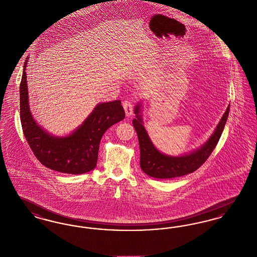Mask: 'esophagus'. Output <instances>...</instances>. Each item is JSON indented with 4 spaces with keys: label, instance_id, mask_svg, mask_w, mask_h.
Masks as SVG:
<instances>
[{
    "label": "esophagus",
    "instance_id": "34e87169",
    "mask_svg": "<svg viewBox=\"0 0 257 257\" xmlns=\"http://www.w3.org/2000/svg\"><path fill=\"white\" fill-rule=\"evenodd\" d=\"M123 108L125 110V113L127 116H131L133 114V110H134V105L133 102L131 100H126L123 102Z\"/></svg>",
    "mask_w": 257,
    "mask_h": 257
}]
</instances>
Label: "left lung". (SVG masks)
<instances>
[{
    "label": "left lung",
    "instance_id": "8db88e82",
    "mask_svg": "<svg viewBox=\"0 0 257 257\" xmlns=\"http://www.w3.org/2000/svg\"><path fill=\"white\" fill-rule=\"evenodd\" d=\"M142 107V102H138L134 109L136 118L132 121L139 139L141 151L140 165L141 169L147 175L160 179L180 177L196 171L208 159L217 146L230 110V106L228 105L220 122L204 145L189 153L179 156H171L162 153L150 140L144 126Z\"/></svg>",
    "mask_w": 257,
    "mask_h": 257
}]
</instances>
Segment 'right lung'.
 I'll return each instance as SVG.
<instances>
[{"mask_svg":"<svg viewBox=\"0 0 257 257\" xmlns=\"http://www.w3.org/2000/svg\"><path fill=\"white\" fill-rule=\"evenodd\" d=\"M20 84V118L25 138L38 161L53 171L82 174L92 171L97 164L100 141L104 133L124 119L121 101L98 103L83 123L73 132L55 136L42 128L34 118L29 104L26 67Z\"/></svg>","mask_w":257,"mask_h":257,"instance_id":"obj_1","label":"right lung"}]
</instances>
